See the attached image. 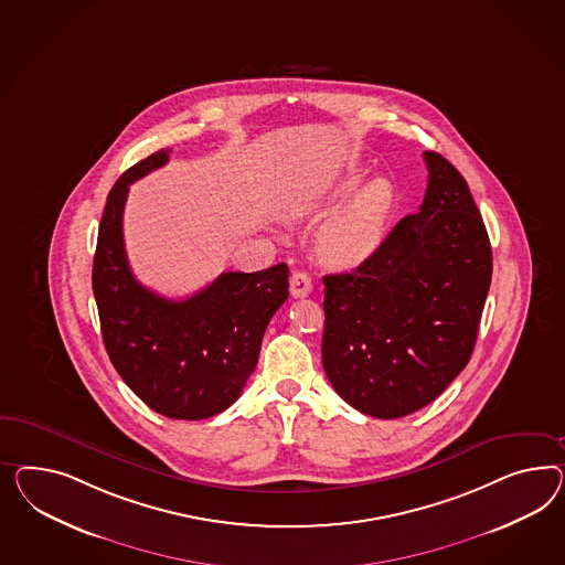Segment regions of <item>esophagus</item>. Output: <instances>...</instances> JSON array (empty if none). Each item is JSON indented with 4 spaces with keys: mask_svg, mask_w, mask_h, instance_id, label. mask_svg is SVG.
I'll list each match as a JSON object with an SVG mask.
<instances>
[{
    "mask_svg": "<svg viewBox=\"0 0 565 565\" xmlns=\"http://www.w3.org/2000/svg\"><path fill=\"white\" fill-rule=\"evenodd\" d=\"M312 290V281L305 271H294L290 277V294L294 298H305Z\"/></svg>",
    "mask_w": 565,
    "mask_h": 565,
    "instance_id": "obj_1",
    "label": "esophagus"
}]
</instances>
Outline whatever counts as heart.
Masks as SVG:
<instances>
[{"label": "heart", "instance_id": "obj_1", "mask_svg": "<svg viewBox=\"0 0 565 565\" xmlns=\"http://www.w3.org/2000/svg\"><path fill=\"white\" fill-rule=\"evenodd\" d=\"M362 181V172H351L333 193L322 199L321 207L333 210L350 198ZM395 191L386 179H372L337 212L319 234L322 259L335 267H355L370 259L384 238Z\"/></svg>", "mask_w": 565, "mask_h": 565}]
</instances>
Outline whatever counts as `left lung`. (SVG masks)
<instances>
[{
  "mask_svg": "<svg viewBox=\"0 0 565 565\" xmlns=\"http://www.w3.org/2000/svg\"><path fill=\"white\" fill-rule=\"evenodd\" d=\"M427 189L351 274L324 275L322 366L353 409L395 419L467 366L491 284V244L462 174L424 153Z\"/></svg>",
  "mask_w": 565,
  "mask_h": 565,
  "instance_id": "obj_1",
  "label": "left lung"
}]
</instances>
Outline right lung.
<instances>
[{
    "label": "right lung",
    "mask_w": 565,
    "mask_h": 565,
    "mask_svg": "<svg viewBox=\"0 0 565 565\" xmlns=\"http://www.w3.org/2000/svg\"><path fill=\"white\" fill-rule=\"evenodd\" d=\"M160 150L113 184L98 226L92 290L108 358L150 409L170 419H207L228 409L259 360L275 310L290 296L288 265L226 271L184 300L141 286L122 243L129 184L164 167Z\"/></svg>",
    "instance_id": "add662e5"
}]
</instances>
